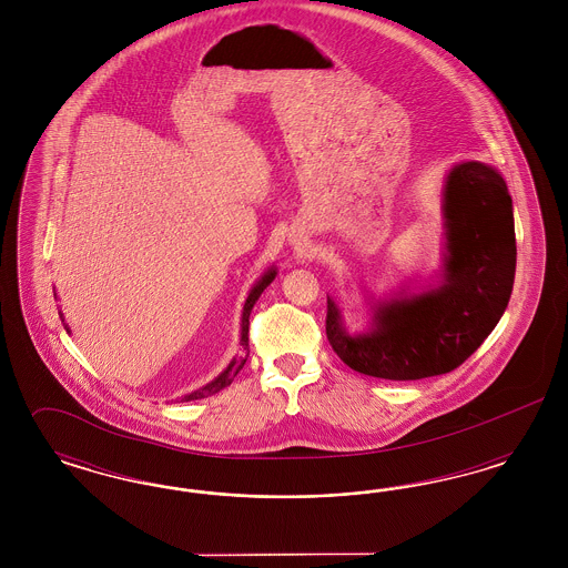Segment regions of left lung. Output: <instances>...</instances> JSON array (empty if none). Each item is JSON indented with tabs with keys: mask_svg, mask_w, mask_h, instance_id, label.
<instances>
[{
	"mask_svg": "<svg viewBox=\"0 0 568 568\" xmlns=\"http://www.w3.org/2000/svg\"><path fill=\"white\" fill-rule=\"evenodd\" d=\"M443 264L436 281L400 290L371 306V325L352 334L327 296L325 334L336 355L362 375L417 381L452 373L500 322L515 278L514 202L500 172L456 163L443 187Z\"/></svg>",
	"mask_w": 568,
	"mask_h": 568,
	"instance_id": "8db88e82",
	"label": "left lung"
}]
</instances>
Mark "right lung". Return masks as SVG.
I'll return each instance as SVG.
<instances>
[{"mask_svg": "<svg viewBox=\"0 0 568 568\" xmlns=\"http://www.w3.org/2000/svg\"><path fill=\"white\" fill-rule=\"evenodd\" d=\"M274 276H276V268H268V271L264 272V274L253 283V287L248 290V296L244 300L243 317H241V347H243V353H241V355H234V357L230 359V364L225 366V371H223L221 375H216L211 383L202 385L200 389H193L191 394L181 396V403H191V400H200V398L213 396L216 392L225 389V387L234 381V377L243 371L244 362H246V352H248V315H251V308H253V304L257 302V297L262 296V292L274 281ZM54 296H57V294H54ZM59 315H61V313H59ZM65 327H68V325H65Z\"/></svg>", "mask_w": 568, "mask_h": 568, "instance_id": "1", "label": "right lung"}]
</instances>
